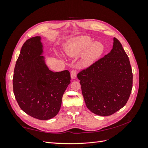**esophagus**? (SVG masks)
<instances>
[{
	"mask_svg": "<svg viewBox=\"0 0 148 148\" xmlns=\"http://www.w3.org/2000/svg\"><path fill=\"white\" fill-rule=\"evenodd\" d=\"M76 77H77V71H76V70L73 69L71 71V77L73 79H75Z\"/></svg>",
	"mask_w": 148,
	"mask_h": 148,
	"instance_id": "1",
	"label": "esophagus"
}]
</instances>
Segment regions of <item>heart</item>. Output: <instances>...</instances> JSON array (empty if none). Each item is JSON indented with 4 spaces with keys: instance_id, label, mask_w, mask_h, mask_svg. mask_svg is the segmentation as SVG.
<instances>
[{
    "instance_id": "heart-1",
    "label": "heart",
    "mask_w": 148,
    "mask_h": 148,
    "mask_svg": "<svg viewBox=\"0 0 148 148\" xmlns=\"http://www.w3.org/2000/svg\"><path fill=\"white\" fill-rule=\"evenodd\" d=\"M87 51L83 59V64L88 66L94 63L104 51L102 44L99 42L92 43V39L87 36H79L73 39L66 49L67 54L71 57L77 56Z\"/></svg>"
}]
</instances>
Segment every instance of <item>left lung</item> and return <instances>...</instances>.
Listing matches in <instances>:
<instances>
[{
	"instance_id": "1",
	"label": "left lung",
	"mask_w": 148,
	"mask_h": 148,
	"mask_svg": "<svg viewBox=\"0 0 148 148\" xmlns=\"http://www.w3.org/2000/svg\"><path fill=\"white\" fill-rule=\"evenodd\" d=\"M82 91L87 108L109 116L125 106L132 92L133 73L128 57L119 40L104 57L79 71Z\"/></svg>"
}]
</instances>
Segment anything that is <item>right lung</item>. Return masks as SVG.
Listing matches in <instances>:
<instances>
[{"instance_id": "right-lung-1", "label": "right lung", "mask_w": 148, "mask_h": 148, "mask_svg": "<svg viewBox=\"0 0 148 148\" xmlns=\"http://www.w3.org/2000/svg\"><path fill=\"white\" fill-rule=\"evenodd\" d=\"M41 38L23 44L16 60L13 89L20 107L39 120L51 119L59 113L62 98L70 83L69 70L53 72L44 63Z\"/></svg>"}]
</instances>
